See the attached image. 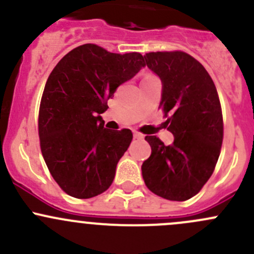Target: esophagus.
Wrapping results in <instances>:
<instances>
[{
    "instance_id": "obj_1",
    "label": "esophagus",
    "mask_w": 254,
    "mask_h": 254,
    "mask_svg": "<svg viewBox=\"0 0 254 254\" xmlns=\"http://www.w3.org/2000/svg\"><path fill=\"white\" fill-rule=\"evenodd\" d=\"M134 137L135 139L141 140V139H143V134H141V132H139V131H134Z\"/></svg>"
}]
</instances>
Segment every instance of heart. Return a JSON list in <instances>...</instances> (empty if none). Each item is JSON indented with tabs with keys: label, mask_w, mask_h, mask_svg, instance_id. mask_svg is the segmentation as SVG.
Instances as JSON below:
<instances>
[{
	"label": "heart",
	"mask_w": 254,
	"mask_h": 254,
	"mask_svg": "<svg viewBox=\"0 0 254 254\" xmlns=\"http://www.w3.org/2000/svg\"><path fill=\"white\" fill-rule=\"evenodd\" d=\"M148 77H153V75H151V73H147V75H146L143 78H148Z\"/></svg>",
	"instance_id": "b5f03b06"
}]
</instances>
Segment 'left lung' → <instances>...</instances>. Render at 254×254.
<instances>
[{"label": "left lung", "instance_id": "left-lung-1", "mask_svg": "<svg viewBox=\"0 0 254 254\" xmlns=\"http://www.w3.org/2000/svg\"><path fill=\"white\" fill-rule=\"evenodd\" d=\"M146 65L162 81L166 127L175 141L166 146L157 136H146L151 156L142 163L146 187L168 200L184 201L200 191L215 170L224 120L214 81L196 59L184 51H156Z\"/></svg>", "mask_w": 254, "mask_h": 254}]
</instances>
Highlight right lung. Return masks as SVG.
<instances>
[{
    "mask_svg": "<svg viewBox=\"0 0 254 254\" xmlns=\"http://www.w3.org/2000/svg\"><path fill=\"white\" fill-rule=\"evenodd\" d=\"M145 65L140 53L122 55L83 44L51 71L40 101L38 132L49 172L68 195L93 198L112 186L132 132L107 129L99 114L108 109L118 87Z\"/></svg>",
    "mask_w": 254,
    "mask_h": 254,
    "instance_id": "add662e5",
    "label": "right lung"
}]
</instances>
